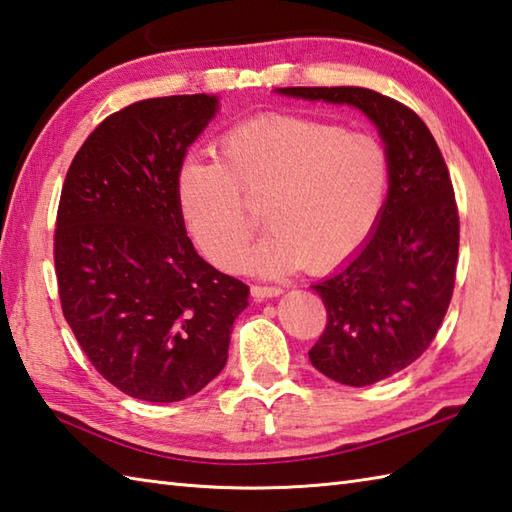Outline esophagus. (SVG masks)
<instances>
[{
    "label": "esophagus",
    "instance_id": "esophagus-1",
    "mask_svg": "<svg viewBox=\"0 0 512 512\" xmlns=\"http://www.w3.org/2000/svg\"><path fill=\"white\" fill-rule=\"evenodd\" d=\"M283 294V289L280 287H276V285H252V296L254 298H258V300H263V298H276V296H280Z\"/></svg>",
    "mask_w": 512,
    "mask_h": 512
}]
</instances>
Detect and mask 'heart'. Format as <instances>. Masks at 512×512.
<instances>
[{
    "mask_svg": "<svg viewBox=\"0 0 512 512\" xmlns=\"http://www.w3.org/2000/svg\"><path fill=\"white\" fill-rule=\"evenodd\" d=\"M389 181L387 152L364 132L305 117H260L216 141L214 163L176 174V207L201 254L223 271L243 267L256 232L245 206L265 207L269 232L247 265L278 276L307 263L342 265L367 241Z\"/></svg>",
    "mask_w": 512,
    "mask_h": 512,
    "instance_id": "heart-1",
    "label": "heart"
}]
</instances>
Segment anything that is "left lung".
I'll return each instance as SVG.
<instances>
[{
  "label": "left lung",
  "instance_id": "obj_1",
  "mask_svg": "<svg viewBox=\"0 0 512 512\" xmlns=\"http://www.w3.org/2000/svg\"><path fill=\"white\" fill-rule=\"evenodd\" d=\"M276 92L358 108L387 145L389 196L378 225L347 265L314 285L327 327L309 349L311 364L367 387L420 358L451 305L460 249L451 174L431 130L400 101L356 86Z\"/></svg>",
  "mask_w": 512,
  "mask_h": 512
}]
</instances>
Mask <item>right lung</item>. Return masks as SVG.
<instances>
[{"mask_svg": "<svg viewBox=\"0 0 512 512\" xmlns=\"http://www.w3.org/2000/svg\"><path fill=\"white\" fill-rule=\"evenodd\" d=\"M218 99H143L103 119L61 187L55 271L61 311L103 378L145 402H179L227 362L249 287L196 254L176 174Z\"/></svg>", "mask_w": 512, "mask_h": 512, "instance_id": "obj_1", "label": "right lung"}]
</instances>
